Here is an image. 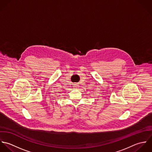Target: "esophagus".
<instances>
[{
	"label": "esophagus",
	"mask_w": 152,
	"mask_h": 152,
	"mask_svg": "<svg viewBox=\"0 0 152 152\" xmlns=\"http://www.w3.org/2000/svg\"><path fill=\"white\" fill-rule=\"evenodd\" d=\"M75 87H76V88H78V87L79 86V84H75Z\"/></svg>",
	"instance_id": "obj_1"
}]
</instances>
